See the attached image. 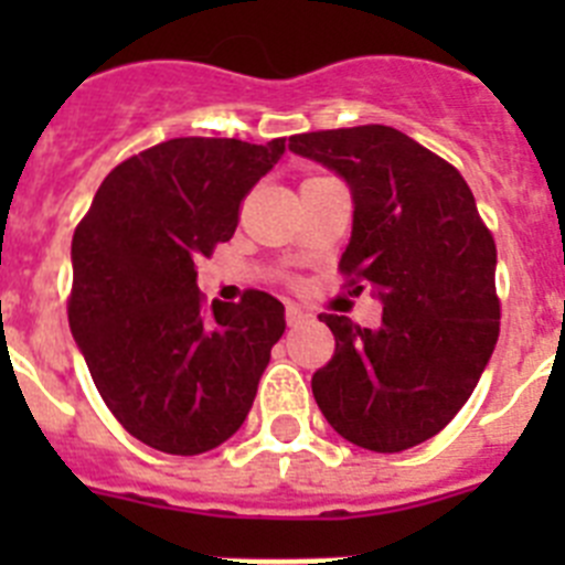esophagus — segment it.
Masks as SVG:
<instances>
[{
  "mask_svg": "<svg viewBox=\"0 0 565 565\" xmlns=\"http://www.w3.org/2000/svg\"><path fill=\"white\" fill-rule=\"evenodd\" d=\"M286 319H288V326H299V322L306 319V311H302V308H299V306H294V302H288Z\"/></svg>",
  "mask_w": 565,
  "mask_h": 565,
  "instance_id": "obj_1",
  "label": "esophagus"
}]
</instances>
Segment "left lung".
<instances>
[{
	"instance_id": "1",
	"label": "left lung",
	"mask_w": 565,
	"mask_h": 565,
	"mask_svg": "<svg viewBox=\"0 0 565 565\" xmlns=\"http://www.w3.org/2000/svg\"><path fill=\"white\" fill-rule=\"evenodd\" d=\"M294 154L337 172L353 201L344 274L373 288L382 326L322 313L337 351L311 391L333 430L373 452L441 433L495 351V239L456 167L393 127L294 135Z\"/></svg>"
}]
</instances>
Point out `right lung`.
<instances>
[{
	"instance_id": "1",
	"label": "right lung",
	"mask_w": 565,
	"mask_h": 565,
	"mask_svg": "<svg viewBox=\"0 0 565 565\" xmlns=\"http://www.w3.org/2000/svg\"><path fill=\"white\" fill-rule=\"evenodd\" d=\"M286 138H172L104 178L73 234L70 331L124 430L201 456L243 427L286 308L266 291L203 306L194 263L232 239L239 201Z\"/></svg>"
}]
</instances>
